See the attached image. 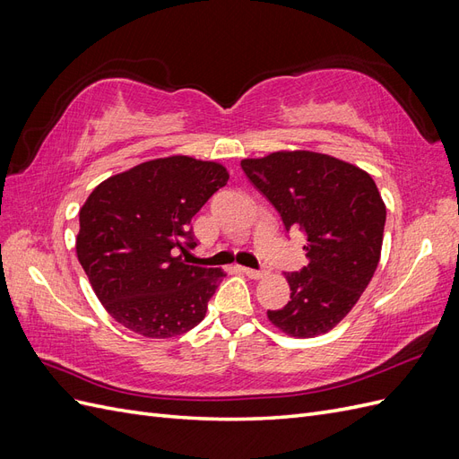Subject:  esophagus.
<instances>
[{"instance_id": "34e87169", "label": "esophagus", "mask_w": 459, "mask_h": 459, "mask_svg": "<svg viewBox=\"0 0 459 459\" xmlns=\"http://www.w3.org/2000/svg\"><path fill=\"white\" fill-rule=\"evenodd\" d=\"M239 272L245 273L247 277H251V280H262V277L268 275L266 270H253V268H239Z\"/></svg>"}]
</instances>
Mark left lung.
Masks as SVG:
<instances>
[{
	"instance_id": "obj_1",
	"label": "left lung",
	"mask_w": 459,
	"mask_h": 459,
	"mask_svg": "<svg viewBox=\"0 0 459 459\" xmlns=\"http://www.w3.org/2000/svg\"><path fill=\"white\" fill-rule=\"evenodd\" d=\"M241 169L280 212L300 228L308 266L285 273L290 300L268 310L285 335L310 339L349 314L377 268L386 208L373 178L358 166L314 151H275L243 159Z\"/></svg>"
}]
</instances>
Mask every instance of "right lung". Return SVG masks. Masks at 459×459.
Wrapping results in <instances>:
<instances>
[{"label":"right lung","mask_w":459,"mask_h":459,"mask_svg":"<svg viewBox=\"0 0 459 459\" xmlns=\"http://www.w3.org/2000/svg\"><path fill=\"white\" fill-rule=\"evenodd\" d=\"M230 172L224 164L172 155L107 178L80 208L76 256L103 308L149 339L182 335L203 322L226 272L187 264L191 218Z\"/></svg>","instance_id":"add662e5"}]
</instances>
